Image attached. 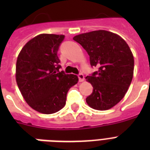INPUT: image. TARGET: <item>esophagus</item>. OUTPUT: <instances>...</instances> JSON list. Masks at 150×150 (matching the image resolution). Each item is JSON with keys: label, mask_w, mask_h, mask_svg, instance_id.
Here are the masks:
<instances>
[{"label": "esophagus", "mask_w": 150, "mask_h": 150, "mask_svg": "<svg viewBox=\"0 0 150 150\" xmlns=\"http://www.w3.org/2000/svg\"><path fill=\"white\" fill-rule=\"evenodd\" d=\"M84 79V75H82V74H79V82H83Z\"/></svg>", "instance_id": "34e87169"}]
</instances>
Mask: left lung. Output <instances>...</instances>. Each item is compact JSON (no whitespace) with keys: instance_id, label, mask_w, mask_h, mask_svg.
<instances>
[{"instance_id":"1","label":"left lung","mask_w":150,"mask_h":150,"mask_svg":"<svg viewBox=\"0 0 150 150\" xmlns=\"http://www.w3.org/2000/svg\"><path fill=\"white\" fill-rule=\"evenodd\" d=\"M86 50L92 67L98 71L86 77L93 87L87 104L106 110L118 103L128 91L134 73V57L125 41L117 34L96 30L74 36Z\"/></svg>"}]
</instances>
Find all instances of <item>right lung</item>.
I'll list each match as a JSON object with an SVG mask.
<instances>
[{
  "instance_id": "add662e5",
  "label": "right lung",
  "mask_w": 150,
  "mask_h": 150,
  "mask_svg": "<svg viewBox=\"0 0 150 150\" xmlns=\"http://www.w3.org/2000/svg\"><path fill=\"white\" fill-rule=\"evenodd\" d=\"M64 35L40 34L20 51L16 62V82L29 106L45 114L56 113L66 103L67 93L77 84V75L59 71L57 50Z\"/></svg>"
}]
</instances>
